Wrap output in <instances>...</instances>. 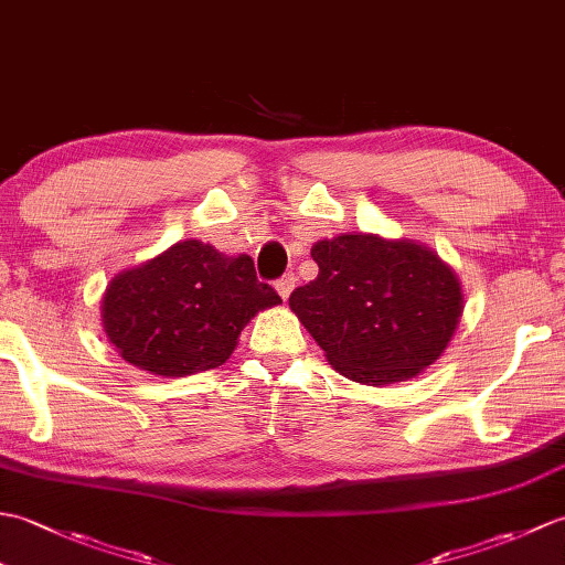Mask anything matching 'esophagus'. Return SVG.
I'll use <instances>...</instances> for the list:
<instances>
[{
    "label": "esophagus",
    "mask_w": 565,
    "mask_h": 565,
    "mask_svg": "<svg viewBox=\"0 0 565 565\" xmlns=\"http://www.w3.org/2000/svg\"><path fill=\"white\" fill-rule=\"evenodd\" d=\"M294 286H296V276L294 274H284L279 281H276V291H279V296L284 298H289L291 296V291H294Z\"/></svg>",
    "instance_id": "obj_1"
}]
</instances>
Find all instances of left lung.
Wrapping results in <instances>:
<instances>
[{"mask_svg":"<svg viewBox=\"0 0 565 565\" xmlns=\"http://www.w3.org/2000/svg\"><path fill=\"white\" fill-rule=\"evenodd\" d=\"M318 279L289 306L342 376L386 386L447 350L463 298L454 271L411 239L340 235L313 245Z\"/></svg>","mask_w":565,"mask_h":565,"instance_id":"left-lung-1","label":"left lung"}]
</instances>
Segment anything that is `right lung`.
<instances>
[{
  "label": "right lung",
  "instance_id": "add662e5",
  "mask_svg": "<svg viewBox=\"0 0 565 565\" xmlns=\"http://www.w3.org/2000/svg\"><path fill=\"white\" fill-rule=\"evenodd\" d=\"M281 303L247 255L223 257L199 239L118 274L104 296V328L128 364L189 376L225 364L239 330Z\"/></svg>",
  "mask_w": 565,
  "mask_h": 565
}]
</instances>
